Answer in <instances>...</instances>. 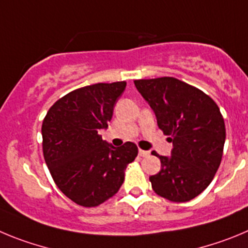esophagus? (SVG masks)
<instances>
[{
  "label": "esophagus",
  "instance_id": "1",
  "mask_svg": "<svg viewBox=\"0 0 248 248\" xmlns=\"http://www.w3.org/2000/svg\"><path fill=\"white\" fill-rule=\"evenodd\" d=\"M138 155H140V157H147V155H149V152L143 151V149H140V151H138Z\"/></svg>",
  "mask_w": 248,
  "mask_h": 248
}]
</instances>
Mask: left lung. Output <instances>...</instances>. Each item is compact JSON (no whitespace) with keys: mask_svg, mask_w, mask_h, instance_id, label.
Instances as JSON below:
<instances>
[{"mask_svg":"<svg viewBox=\"0 0 248 248\" xmlns=\"http://www.w3.org/2000/svg\"><path fill=\"white\" fill-rule=\"evenodd\" d=\"M135 85L173 143L170 155H158L160 170L149 177L152 188L170 202H189L207 188L221 163L226 129L220 108L175 78L135 80Z\"/></svg>","mask_w":248,"mask_h":248,"instance_id":"obj_1","label":"left lung"}]
</instances>
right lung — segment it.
I'll return each instance as SVG.
<instances>
[{"mask_svg":"<svg viewBox=\"0 0 248 248\" xmlns=\"http://www.w3.org/2000/svg\"><path fill=\"white\" fill-rule=\"evenodd\" d=\"M126 82L93 84L66 93L49 108L42 124L43 155L58 188L85 207L97 206L119 191L124 170L135 160L133 142L113 147L102 140Z\"/></svg>","mask_w":248,"mask_h":248,"instance_id":"right-lung-1","label":"right lung"}]
</instances>
